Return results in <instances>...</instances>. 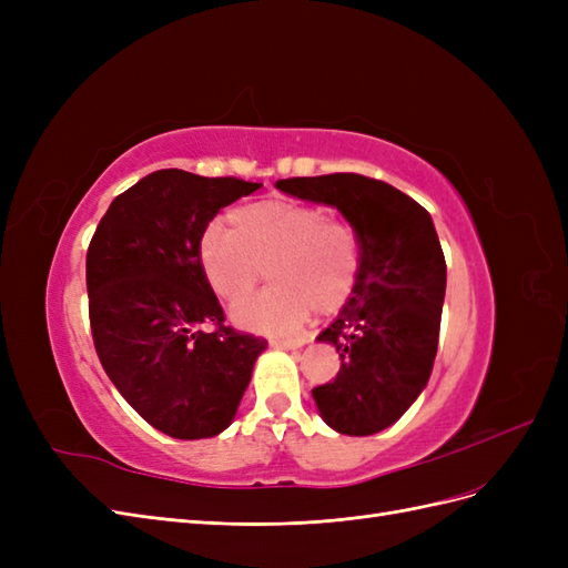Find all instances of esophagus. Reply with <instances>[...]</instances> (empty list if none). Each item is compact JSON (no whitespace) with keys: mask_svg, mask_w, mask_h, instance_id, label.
Here are the masks:
<instances>
[{"mask_svg":"<svg viewBox=\"0 0 568 568\" xmlns=\"http://www.w3.org/2000/svg\"><path fill=\"white\" fill-rule=\"evenodd\" d=\"M270 343L274 348H284V351H296V348H303L307 338L301 336V338H270Z\"/></svg>","mask_w":568,"mask_h":568,"instance_id":"esophagus-1","label":"esophagus"}]
</instances>
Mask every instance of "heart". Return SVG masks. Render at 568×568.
<instances>
[{"instance_id":"obj_1","label":"heart","mask_w":568,"mask_h":568,"mask_svg":"<svg viewBox=\"0 0 568 568\" xmlns=\"http://www.w3.org/2000/svg\"><path fill=\"white\" fill-rule=\"evenodd\" d=\"M234 230L211 222L199 242L203 277L222 301L245 297L267 264L273 286L232 307L234 324L261 334H291L315 311L346 303L363 270V242L348 220L320 205L284 199L246 203L232 213Z\"/></svg>"}]
</instances>
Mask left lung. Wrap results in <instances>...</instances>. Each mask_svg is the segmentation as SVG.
<instances>
[{
	"instance_id": "left-lung-1",
	"label": "left lung",
	"mask_w": 568,
	"mask_h": 568,
	"mask_svg": "<svg viewBox=\"0 0 568 568\" xmlns=\"http://www.w3.org/2000/svg\"><path fill=\"white\" fill-rule=\"evenodd\" d=\"M277 189L334 205L363 242L353 296L317 336L336 348L341 369L313 398L334 432L379 434L419 398L434 369L445 298L434 220L400 189L355 173L291 178Z\"/></svg>"
}]
</instances>
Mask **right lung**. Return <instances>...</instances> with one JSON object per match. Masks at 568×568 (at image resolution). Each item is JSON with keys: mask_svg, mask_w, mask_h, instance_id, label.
<instances>
[{"mask_svg": "<svg viewBox=\"0 0 568 568\" xmlns=\"http://www.w3.org/2000/svg\"><path fill=\"white\" fill-rule=\"evenodd\" d=\"M263 184L156 170L113 199L88 248L94 348L120 395L159 432H225L265 338L225 324L199 242L220 209ZM203 325H213L203 333Z\"/></svg>", "mask_w": 568, "mask_h": 568, "instance_id": "right-lung-1", "label": "right lung"}]
</instances>
